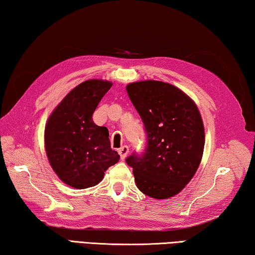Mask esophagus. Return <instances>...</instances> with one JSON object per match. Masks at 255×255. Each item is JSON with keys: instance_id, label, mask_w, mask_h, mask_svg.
<instances>
[{"instance_id": "obj_1", "label": "esophagus", "mask_w": 255, "mask_h": 255, "mask_svg": "<svg viewBox=\"0 0 255 255\" xmlns=\"http://www.w3.org/2000/svg\"><path fill=\"white\" fill-rule=\"evenodd\" d=\"M119 153H120V155H121V159L124 160L125 158H127V155H128V146L123 145L122 148L119 149Z\"/></svg>"}]
</instances>
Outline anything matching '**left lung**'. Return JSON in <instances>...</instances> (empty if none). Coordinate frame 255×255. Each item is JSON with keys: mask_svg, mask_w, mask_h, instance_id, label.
<instances>
[{"mask_svg": "<svg viewBox=\"0 0 255 255\" xmlns=\"http://www.w3.org/2000/svg\"><path fill=\"white\" fill-rule=\"evenodd\" d=\"M127 91L146 133L144 152L132 153L127 163L144 195L155 199L172 197L199 167L205 145L202 116L189 96L168 83H131Z\"/></svg>", "mask_w": 255, "mask_h": 255, "instance_id": "left-lung-1", "label": "left lung"}]
</instances>
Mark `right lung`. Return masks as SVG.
Returning a JSON list of instances; mask_svg holds the SVG:
<instances>
[{"mask_svg": "<svg viewBox=\"0 0 255 255\" xmlns=\"http://www.w3.org/2000/svg\"><path fill=\"white\" fill-rule=\"evenodd\" d=\"M112 83L89 79L67 94L49 118L44 148L57 176L73 188L96 186L104 172L119 161L112 150L109 130L98 127L93 114Z\"/></svg>", "mask_w": 255, "mask_h": 255, "instance_id": "right-lung-1", "label": "right lung"}]
</instances>
